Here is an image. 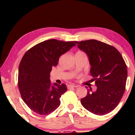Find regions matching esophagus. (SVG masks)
I'll list each match as a JSON object with an SVG mask.
<instances>
[{"mask_svg":"<svg viewBox=\"0 0 135 135\" xmlns=\"http://www.w3.org/2000/svg\"><path fill=\"white\" fill-rule=\"evenodd\" d=\"M68 89H70V88H77V86H75V85H72V84H69L67 86Z\"/></svg>","mask_w":135,"mask_h":135,"instance_id":"1","label":"esophagus"}]
</instances>
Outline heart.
Segmentation results:
<instances>
[{
    "label": "heart",
    "mask_w": 135,
    "mask_h": 135,
    "mask_svg": "<svg viewBox=\"0 0 135 135\" xmlns=\"http://www.w3.org/2000/svg\"><path fill=\"white\" fill-rule=\"evenodd\" d=\"M75 55H85V53L83 51H77L76 53H75Z\"/></svg>",
    "instance_id": "obj_1"
}]
</instances>
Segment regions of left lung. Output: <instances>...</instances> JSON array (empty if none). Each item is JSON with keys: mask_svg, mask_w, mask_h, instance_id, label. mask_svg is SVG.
I'll list each match as a JSON object with an SVG mask.
<instances>
[{"mask_svg": "<svg viewBox=\"0 0 135 135\" xmlns=\"http://www.w3.org/2000/svg\"><path fill=\"white\" fill-rule=\"evenodd\" d=\"M87 54L91 66V80L95 81V92L88 89L80 100L83 106L94 114L103 115L112 112L119 104L126 88L127 66L121 54L114 46L91 39L74 41ZM87 88V87H86Z\"/></svg>", "mask_w": 135, "mask_h": 135, "instance_id": "1", "label": "left lung"}]
</instances>
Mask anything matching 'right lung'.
I'll use <instances>...</instances> for the list:
<instances>
[{"label":"right lung","mask_w":135,"mask_h":135,"mask_svg":"<svg viewBox=\"0 0 135 135\" xmlns=\"http://www.w3.org/2000/svg\"><path fill=\"white\" fill-rule=\"evenodd\" d=\"M74 42L50 39L25 52L18 69V87L25 103L34 112L46 115L60 105V97L67 90L65 84L52 85L49 79L52 66L60 56L75 46Z\"/></svg>","instance_id":"1"}]
</instances>
